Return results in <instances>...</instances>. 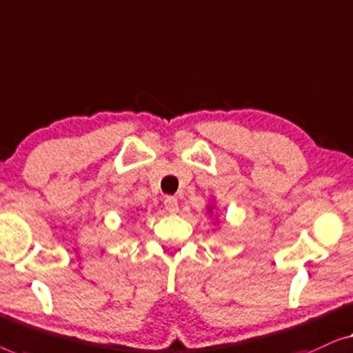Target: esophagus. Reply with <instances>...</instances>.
<instances>
[{
    "label": "esophagus",
    "mask_w": 353,
    "mask_h": 353,
    "mask_svg": "<svg viewBox=\"0 0 353 353\" xmlns=\"http://www.w3.org/2000/svg\"><path fill=\"white\" fill-rule=\"evenodd\" d=\"M165 208L166 211L170 212H177L179 211V203L174 196H166L165 198Z\"/></svg>",
    "instance_id": "34e87169"
}]
</instances>
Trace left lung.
<instances>
[{
    "label": "left lung",
    "instance_id": "8db88e82",
    "mask_svg": "<svg viewBox=\"0 0 353 353\" xmlns=\"http://www.w3.org/2000/svg\"><path fill=\"white\" fill-rule=\"evenodd\" d=\"M212 210H214V206H208V212H210V214L212 212Z\"/></svg>",
    "mask_w": 353,
    "mask_h": 353
}]
</instances>
